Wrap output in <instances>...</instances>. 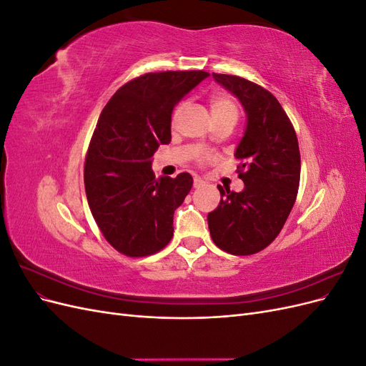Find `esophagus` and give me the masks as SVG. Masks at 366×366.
I'll return each instance as SVG.
<instances>
[{
    "mask_svg": "<svg viewBox=\"0 0 366 366\" xmlns=\"http://www.w3.org/2000/svg\"><path fill=\"white\" fill-rule=\"evenodd\" d=\"M203 186H204V182L202 179H198V177H195V179H194V187H195V189H200V187H203Z\"/></svg>",
    "mask_w": 366,
    "mask_h": 366,
    "instance_id": "obj_1",
    "label": "esophagus"
}]
</instances>
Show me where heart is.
Instances as JSON below:
<instances>
[{
	"instance_id": "b5f03b06",
	"label": "heart",
	"mask_w": 366,
	"mask_h": 366,
	"mask_svg": "<svg viewBox=\"0 0 366 366\" xmlns=\"http://www.w3.org/2000/svg\"><path fill=\"white\" fill-rule=\"evenodd\" d=\"M180 107L174 112V117L179 114ZM210 113H212V117H219V116H232L237 117L238 116V109L235 102L232 101L227 96H214L210 99ZM209 140H206L207 143Z\"/></svg>"
}]
</instances>
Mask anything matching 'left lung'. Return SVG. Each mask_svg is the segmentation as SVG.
<instances>
[{
    "mask_svg": "<svg viewBox=\"0 0 366 366\" xmlns=\"http://www.w3.org/2000/svg\"><path fill=\"white\" fill-rule=\"evenodd\" d=\"M246 113V129L235 149L244 189L218 186L221 200L207 214L215 244L232 254H253L278 237L295 204L301 154L292 122L270 92L244 77L212 73Z\"/></svg>",
    "mask_w": 366,
    "mask_h": 366,
    "instance_id": "8db88e82",
    "label": "left lung"
}]
</instances>
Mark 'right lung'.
<instances>
[{
    "label": "right lung",
    "instance_id": "1",
    "mask_svg": "<svg viewBox=\"0 0 366 366\" xmlns=\"http://www.w3.org/2000/svg\"><path fill=\"white\" fill-rule=\"evenodd\" d=\"M209 73L162 71L132 79L99 116L85 159L88 206L105 239L127 257L162 250L174 234V212L192 175L156 179L152 156L171 142L174 107Z\"/></svg>",
    "mask_w": 366,
    "mask_h": 366
}]
</instances>
